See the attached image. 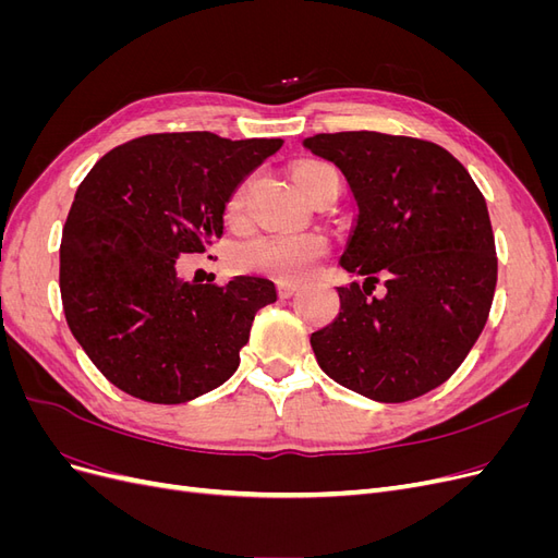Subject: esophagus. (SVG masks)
Here are the masks:
<instances>
[{"label":"esophagus","instance_id":"esophagus-1","mask_svg":"<svg viewBox=\"0 0 558 558\" xmlns=\"http://www.w3.org/2000/svg\"><path fill=\"white\" fill-rule=\"evenodd\" d=\"M277 289H279V295H281V298H291V295L298 293L300 283H295V281H279Z\"/></svg>","mask_w":558,"mask_h":558}]
</instances>
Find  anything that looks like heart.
Wrapping results in <instances>:
<instances>
[{
	"label": "heart",
	"instance_id": "heart-1",
	"mask_svg": "<svg viewBox=\"0 0 558 558\" xmlns=\"http://www.w3.org/2000/svg\"><path fill=\"white\" fill-rule=\"evenodd\" d=\"M335 167L324 160H305L300 162L293 177L302 191L310 189V183L324 172H332ZM246 181L234 189L226 202V216L238 218L244 207ZM328 238L320 232H272L258 234V238L238 244L230 253V263L240 272L263 275L272 279H300L328 256Z\"/></svg>",
	"mask_w": 558,
	"mask_h": 558
}]
</instances>
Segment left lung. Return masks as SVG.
<instances>
[{
    "label": "left lung",
    "mask_w": 558,
    "mask_h": 558,
    "mask_svg": "<svg viewBox=\"0 0 558 558\" xmlns=\"http://www.w3.org/2000/svg\"><path fill=\"white\" fill-rule=\"evenodd\" d=\"M344 172L359 205L342 267L365 277L337 289L340 314L312 332L320 369L377 402L445 384L492 310L498 258L482 191L447 148L384 132L305 140ZM385 279L387 295L372 298Z\"/></svg>",
    "instance_id": "8db88e82"
}]
</instances>
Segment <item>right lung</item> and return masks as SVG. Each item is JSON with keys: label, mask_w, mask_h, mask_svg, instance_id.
<instances>
[{"label": "right lung", "mask_w": 558, "mask_h": 558, "mask_svg": "<svg viewBox=\"0 0 558 558\" xmlns=\"http://www.w3.org/2000/svg\"><path fill=\"white\" fill-rule=\"evenodd\" d=\"M281 140L160 132L116 146L81 181L60 242V295L76 342L113 386L179 404L232 377L275 283L177 279V256L223 234L238 183Z\"/></svg>", "instance_id": "right-lung-1"}]
</instances>
